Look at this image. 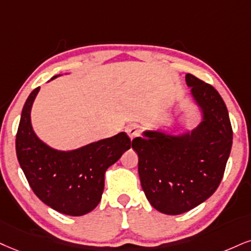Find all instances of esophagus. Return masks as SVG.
Instances as JSON below:
<instances>
[{
	"mask_svg": "<svg viewBox=\"0 0 251 251\" xmlns=\"http://www.w3.org/2000/svg\"><path fill=\"white\" fill-rule=\"evenodd\" d=\"M126 134H128L129 137L131 138V140H132V138L137 137V136L140 135V130H138V126H136V125H131V126H126Z\"/></svg>",
	"mask_w": 251,
	"mask_h": 251,
	"instance_id": "esophagus-1",
	"label": "esophagus"
}]
</instances>
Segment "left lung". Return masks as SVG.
Listing matches in <instances>:
<instances>
[{"label": "left lung", "instance_id": "left-lung-1", "mask_svg": "<svg viewBox=\"0 0 251 251\" xmlns=\"http://www.w3.org/2000/svg\"><path fill=\"white\" fill-rule=\"evenodd\" d=\"M185 79L200 110L199 125L180 134L145 130L132 140L145 197L168 215L191 211L214 193L233 144L229 115L218 91L190 73Z\"/></svg>", "mask_w": 251, "mask_h": 251}]
</instances>
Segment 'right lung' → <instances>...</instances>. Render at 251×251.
<instances>
[{
    "mask_svg": "<svg viewBox=\"0 0 251 251\" xmlns=\"http://www.w3.org/2000/svg\"><path fill=\"white\" fill-rule=\"evenodd\" d=\"M38 92L39 87L31 92L22 110L16 135L18 163L43 202L63 214L85 215L99 205L106 171L130 149L131 141L120 132L78 149H53L40 140L31 125V108Z\"/></svg>",
    "mask_w": 251,
    "mask_h": 251,
    "instance_id": "add662e5",
    "label": "right lung"
}]
</instances>
